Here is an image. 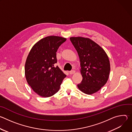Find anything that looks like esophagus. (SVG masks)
<instances>
[{
    "label": "esophagus",
    "mask_w": 132,
    "mask_h": 132,
    "mask_svg": "<svg viewBox=\"0 0 132 132\" xmlns=\"http://www.w3.org/2000/svg\"><path fill=\"white\" fill-rule=\"evenodd\" d=\"M75 70H71V71H69V73L70 74H71V75H72V74H73V73H75Z\"/></svg>",
    "instance_id": "1"
}]
</instances>
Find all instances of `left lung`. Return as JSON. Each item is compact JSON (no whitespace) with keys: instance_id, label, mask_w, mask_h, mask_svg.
Listing matches in <instances>:
<instances>
[{"instance_id":"8db88e82","label":"left lung","mask_w":132,"mask_h":132,"mask_svg":"<svg viewBox=\"0 0 132 132\" xmlns=\"http://www.w3.org/2000/svg\"><path fill=\"white\" fill-rule=\"evenodd\" d=\"M70 41L76 50L80 63L81 82L78 89L87 95L98 91L107 82L110 64L104 50L87 37H71Z\"/></svg>"}]
</instances>
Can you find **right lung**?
<instances>
[{
	"label": "right lung",
	"mask_w": 132,
	"mask_h": 132,
	"mask_svg": "<svg viewBox=\"0 0 132 132\" xmlns=\"http://www.w3.org/2000/svg\"><path fill=\"white\" fill-rule=\"evenodd\" d=\"M66 41L64 37L48 36L36 42L30 50L25 64V76L32 90L41 97H50L60 89L66 75L58 67L56 52Z\"/></svg>",
	"instance_id": "obj_1"
}]
</instances>
